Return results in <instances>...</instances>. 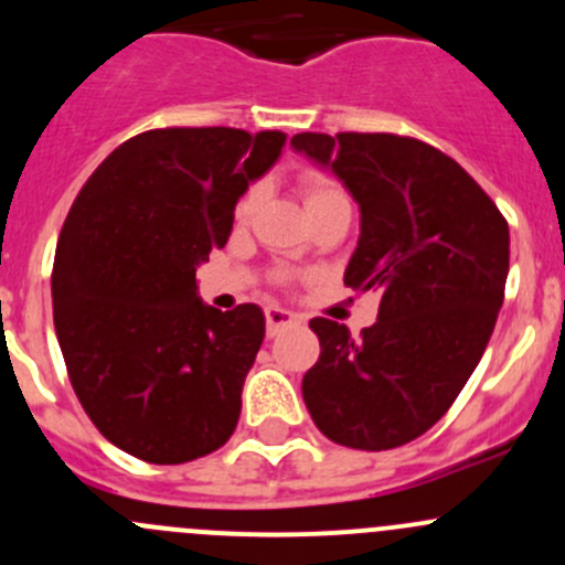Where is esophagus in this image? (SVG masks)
Wrapping results in <instances>:
<instances>
[{"mask_svg": "<svg viewBox=\"0 0 565 565\" xmlns=\"http://www.w3.org/2000/svg\"><path fill=\"white\" fill-rule=\"evenodd\" d=\"M265 322H267V333L276 335V333H281V330L295 328V324H298L300 319L295 317L292 311L281 309V306H267V309H265Z\"/></svg>", "mask_w": 565, "mask_h": 565, "instance_id": "34e87169", "label": "esophagus"}]
</instances>
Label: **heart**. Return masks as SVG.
<instances>
[{
    "label": "heart",
    "instance_id": "1",
    "mask_svg": "<svg viewBox=\"0 0 565 565\" xmlns=\"http://www.w3.org/2000/svg\"><path fill=\"white\" fill-rule=\"evenodd\" d=\"M300 191H303V202H306V210H309V213H315V210L324 207V204H330V202L347 199L344 188H341L339 182L328 180V177H322V174H306L303 180H300ZM259 193H262L259 185L248 188V191L243 193L241 202H237V207H235L237 221H246L248 215L254 213L256 202H259Z\"/></svg>",
    "mask_w": 565,
    "mask_h": 565
}]
</instances>
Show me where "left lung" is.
<instances>
[{"label": "left lung", "instance_id": "1", "mask_svg": "<svg viewBox=\"0 0 565 565\" xmlns=\"http://www.w3.org/2000/svg\"><path fill=\"white\" fill-rule=\"evenodd\" d=\"M361 207L344 284L380 289L361 335L311 319L319 361L303 402L328 440L388 451L437 424L489 344L509 276V224L454 158L396 134H298Z\"/></svg>", "mask_w": 565, "mask_h": 565}]
</instances>
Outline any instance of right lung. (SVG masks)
<instances>
[{"label":"right lung","instance_id":"obj_1","mask_svg":"<svg viewBox=\"0 0 565 565\" xmlns=\"http://www.w3.org/2000/svg\"><path fill=\"white\" fill-rule=\"evenodd\" d=\"M281 130L158 128L122 141L84 182L51 273L67 377L100 435L152 465L218 451L265 339L259 306L196 298L237 199L281 156Z\"/></svg>","mask_w":565,"mask_h":565}]
</instances>
